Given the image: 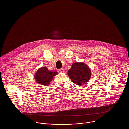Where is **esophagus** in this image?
Here are the masks:
<instances>
[{
  "mask_svg": "<svg viewBox=\"0 0 129 129\" xmlns=\"http://www.w3.org/2000/svg\"><path fill=\"white\" fill-rule=\"evenodd\" d=\"M59 72L60 73H64V69H63V68H61V69H59Z\"/></svg>",
  "mask_w": 129,
  "mask_h": 129,
  "instance_id": "34e87169",
  "label": "esophagus"
}]
</instances>
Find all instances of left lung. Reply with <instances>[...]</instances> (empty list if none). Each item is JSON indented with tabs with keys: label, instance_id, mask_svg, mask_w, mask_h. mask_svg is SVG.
Returning a JSON list of instances; mask_svg holds the SVG:
<instances>
[{
	"label": "left lung",
	"instance_id": "obj_1",
	"mask_svg": "<svg viewBox=\"0 0 129 129\" xmlns=\"http://www.w3.org/2000/svg\"><path fill=\"white\" fill-rule=\"evenodd\" d=\"M68 74L72 81L75 84L81 86L85 84L89 80L91 72L90 68L83 62H76L72 64Z\"/></svg>",
	"mask_w": 129,
	"mask_h": 129
}]
</instances>
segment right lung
Segmentation results:
<instances>
[{
  "label": "right lung",
  "mask_w": 129,
  "mask_h": 129,
  "mask_svg": "<svg viewBox=\"0 0 129 129\" xmlns=\"http://www.w3.org/2000/svg\"><path fill=\"white\" fill-rule=\"evenodd\" d=\"M57 74V72L50 71L47 67H41L37 70L34 78L38 83L42 85L48 86L52 80L53 77Z\"/></svg>",
  "instance_id": "obj_1"
}]
</instances>
